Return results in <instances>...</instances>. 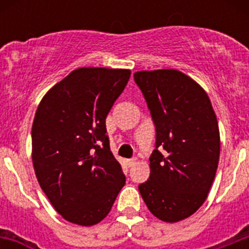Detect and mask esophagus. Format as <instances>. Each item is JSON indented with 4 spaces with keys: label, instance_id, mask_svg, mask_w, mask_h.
I'll use <instances>...</instances> for the list:
<instances>
[{
    "label": "esophagus",
    "instance_id": "esophagus-1",
    "mask_svg": "<svg viewBox=\"0 0 249 249\" xmlns=\"http://www.w3.org/2000/svg\"><path fill=\"white\" fill-rule=\"evenodd\" d=\"M135 163H136V158H131V160H127V164H128V167H132Z\"/></svg>",
    "mask_w": 249,
    "mask_h": 249
}]
</instances>
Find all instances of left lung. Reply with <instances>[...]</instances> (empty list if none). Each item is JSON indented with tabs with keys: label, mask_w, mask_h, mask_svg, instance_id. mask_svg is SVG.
<instances>
[{
	"label": "left lung",
	"mask_w": 249,
	"mask_h": 249,
	"mask_svg": "<svg viewBox=\"0 0 249 249\" xmlns=\"http://www.w3.org/2000/svg\"><path fill=\"white\" fill-rule=\"evenodd\" d=\"M133 76L156 126L151 175L138 190L152 214L175 223L192 215L208 196L221 151L218 122L208 94L183 72Z\"/></svg>",
	"instance_id": "left-lung-1"
}]
</instances>
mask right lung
<instances>
[{
    "instance_id": "right-lung-1",
    "label": "right lung",
    "mask_w": 249,
    "mask_h": 249,
    "mask_svg": "<svg viewBox=\"0 0 249 249\" xmlns=\"http://www.w3.org/2000/svg\"><path fill=\"white\" fill-rule=\"evenodd\" d=\"M129 76L122 68H77L37 107L35 173L54 210L71 223L89 227L102 221L126 183L109 149L106 117Z\"/></svg>"
}]
</instances>
